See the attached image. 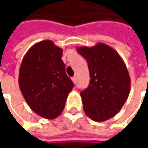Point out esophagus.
I'll return each instance as SVG.
<instances>
[{
    "label": "esophagus",
    "instance_id": "obj_1",
    "mask_svg": "<svg viewBox=\"0 0 148 148\" xmlns=\"http://www.w3.org/2000/svg\"><path fill=\"white\" fill-rule=\"evenodd\" d=\"M71 80H72V82L74 83H77V76H75V77H73L71 78Z\"/></svg>",
    "mask_w": 148,
    "mask_h": 148
}]
</instances>
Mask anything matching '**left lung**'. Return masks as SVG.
Here are the masks:
<instances>
[{
    "mask_svg": "<svg viewBox=\"0 0 148 148\" xmlns=\"http://www.w3.org/2000/svg\"><path fill=\"white\" fill-rule=\"evenodd\" d=\"M77 52L86 60L90 78L87 88L81 91L84 111L94 121H105L128 99L130 77L126 66L115 50L104 43Z\"/></svg>",
    "mask_w": 148,
    "mask_h": 148,
    "instance_id": "obj_1",
    "label": "left lung"
}]
</instances>
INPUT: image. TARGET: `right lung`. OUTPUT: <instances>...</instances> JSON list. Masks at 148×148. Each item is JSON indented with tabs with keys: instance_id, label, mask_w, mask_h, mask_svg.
<instances>
[{
	"instance_id": "add662e5",
	"label": "right lung",
	"mask_w": 148,
	"mask_h": 148,
	"mask_svg": "<svg viewBox=\"0 0 148 148\" xmlns=\"http://www.w3.org/2000/svg\"><path fill=\"white\" fill-rule=\"evenodd\" d=\"M62 55V49L45 40L28 51L20 66L19 84L23 96L32 110L45 119L59 115L74 87Z\"/></svg>"
}]
</instances>
